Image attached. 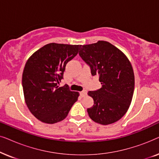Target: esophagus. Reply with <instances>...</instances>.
<instances>
[{
	"label": "esophagus",
	"mask_w": 159,
	"mask_h": 159,
	"mask_svg": "<svg viewBox=\"0 0 159 159\" xmlns=\"http://www.w3.org/2000/svg\"><path fill=\"white\" fill-rule=\"evenodd\" d=\"M86 95H87V92L85 90H83V91H82V92H80V95H81L82 98L85 96Z\"/></svg>",
	"instance_id": "34e87169"
}]
</instances>
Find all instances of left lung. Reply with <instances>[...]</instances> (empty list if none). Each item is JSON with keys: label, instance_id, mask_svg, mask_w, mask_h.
<instances>
[{"label": "left lung", "instance_id": "8db88e82", "mask_svg": "<svg viewBox=\"0 0 159 159\" xmlns=\"http://www.w3.org/2000/svg\"><path fill=\"white\" fill-rule=\"evenodd\" d=\"M79 55L90 67L93 76L98 75L101 88L89 91L94 105L88 108L90 118L108 125L119 120L131 104L134 88L132 64L125 54L107 41L81 45Z\"/></svg>", "mask_w": 159, "mask_h": 159}]
</instances>
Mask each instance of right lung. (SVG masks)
Segmentation results:
<instances>
[{"label":"right lung","mask_w":159,"mask_h":159,"mask_svg":"<svg viewBox=\"0 0 159 159\" xmlns=\"http://www.w3.org/2000/svg\"><path fill=\"white\" fill-rule=\"evenodd\" d=\"M80 45L49 43L28 58L22 74L25 100L30 112L46 124L66 118L79 93L59 87L66 65L75 57Z\"/></svg>","instance_id":"right-lung-1"}]
</instances>
